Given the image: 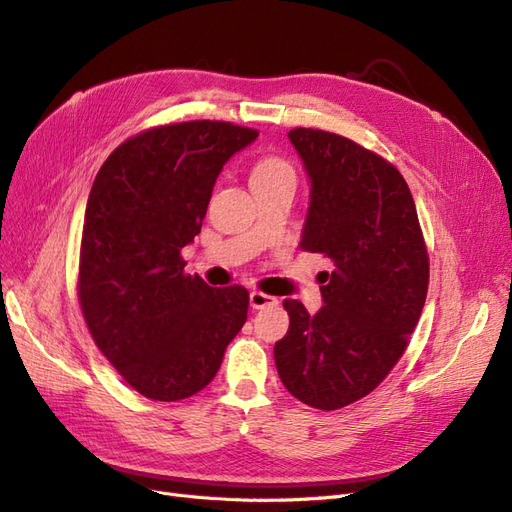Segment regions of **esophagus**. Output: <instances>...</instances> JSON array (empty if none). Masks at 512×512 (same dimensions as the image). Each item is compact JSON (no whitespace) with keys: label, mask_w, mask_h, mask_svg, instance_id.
Listing matches in <instances>:
<instances>
[{"label":"esophagus","mask_w":512,"mask_h":512,"mask_svg":"<svg viewBox=\"0 0 512 512\" xmlns=\"http://www.w3.org/2000/svg\"><path fill=\"white\" fill-rule=\"evenodd\" d=\"M250 305H252V309H267V307L277 305V299L271 297V294L254 290V292H250Z\"/></svg>","instance_id":"obj_1"}]
</instances>
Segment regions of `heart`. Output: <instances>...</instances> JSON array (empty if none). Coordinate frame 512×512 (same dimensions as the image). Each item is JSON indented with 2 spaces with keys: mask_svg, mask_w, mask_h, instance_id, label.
I'll return each instance as SVG.
<instances>
[{
  "mask_svg": "<svg viewBox=\"0 0 512 512\" xmlns=\"http://www.w3.org/2000/svg\"><path fill=\"white\" fill-rule=\"evenodd\" d=\"M277 177H294L292 166L280 156H265L256 160V164L252 166V183L269 181Z\"/></svg>",
  "mask_w": 512,
  "mask_h": 512,
  "instance_id": "heart-1",
  "label": "heart"
}]
</instances>
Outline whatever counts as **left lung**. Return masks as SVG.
<instances>
[{
  "label": "left lung",
  "instance_id": "8db88e82",
  "mask_svg": "<svg viewBox=\"0 0 512 512\" xmlns=\"http://www.w3.org/2000/svg\"><path fill=\"white\" fill-rule=\"evenodd\" d=\"M312 200L301 250L331 258L320 312L286 299L288 333L275 344L280 380L318 410H339L391 374L421 318L429 256L399 170L346 136L294 128Z\"/></svg>",
  "mask_w": 512,
  "mask_h": 512
}]
</instances>
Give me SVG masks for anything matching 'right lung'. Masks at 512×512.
<instances>
[{
  "instance_id": "add662e5",
  "label": "right lung",
  "mask_w": 512,
  "mask_h": 512,
  "mask_svg": "<svg viewBox=\"0 0 512 512\" xmlns=\"http://www.w3.org/2000/svg\"><path fill=\"white\" fill-rule=\"evenodd\" d=\"M258 130L181 121L123 141L91 185L79 258V303L96 346L134 391L192 397L218 374L247 320L250 292L211 288L183 271L230 156Z\"/></svg>"
}]
</instances>
